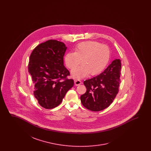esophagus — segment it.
<instances>
[{
    "mask_svg": "<svg viewBox=\"0 0 151 151\" xmlns=\"http://www.w3.org/2000/svg\"><path fill=\"white\" fill-rule=\"evenodd\" d=\"M74 83H75V86H79L80 84H81V81L80 80H76V79H75V80H74Z\"/></svg>",
    "mask_w": 151,
    "mask_h": 151,
    "instance_id": "1",
    "label": "esophagus"
}]
</instances>
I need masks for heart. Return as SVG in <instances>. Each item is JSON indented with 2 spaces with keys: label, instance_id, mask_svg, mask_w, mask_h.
I'll list each match as a JSON object with an SVG mask.
<instances>
[{
  "label": "heart",
  "instance_id": "b5f03b06",
  "mask_svg": "<svg viewBox=\"0 0 151 151\" xmlns=\"http://www.w3.org/2000/svg\"><path fill=\"white\" fill-rule=\"evenodd\" d=\"M110 51L108 46L97 41H86L78 44L74 52H70L65 57V65L73 69L81 61L83 65L73 70L72 76L75 79L94 76L102 72L110 59Z\"/></svg>",
  "mask_w": 151,
  "mask_h": 151
}]
</instances>
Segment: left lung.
<instances>
[{"mask_svg": "<svg viewBox=\"0 0 151 151\" xmlns=\"http://www.w3.org/2000/svg\"><path fill=\"white\" fill-rule=\"evenodd\" d=\"M121 71V60L115 59L99 75L84 81L86 91L80 97L82 105L93 111L110 106L119 91Z\"/></svg>", "mask_w": 151, "mask_h": 151, "instance_id": "8db88e82", "label": "left lung"}]
</instances>
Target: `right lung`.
I'll return each instance as SVG.
<instances>
[{"label": "right lung", "instance_id": "right-lung-1", "mask_svg": "<svg viewBox=\"0 0 151 151\" xmlns=\"http://www.w3.org/2000/svg\"><path fill=\"white\" fill-rule=\"evenodd\" d=\"M66 49L62 42L49 40L37 46L30 55L28 71L35 86L33 94L46 109L58 106L74 84L67 78L70 73L63 65Z\"/></svg>", "mask_w": 151, "mask_h": 151}]
</instances>
